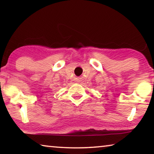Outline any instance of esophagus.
<instances>
[{
    "label": "esophagus",
    "mask_w": 154,
    "mask_h": 154,
    "mask_svg": "<svg viewBox=\"0 0 154 154\" xmlns=\"http://www.w3.org/2000/svg\"><path fill=\"white\" fill-rule=\"evenodd\" d=\"M76 82H79V79H78V80H76Z\"/></svg>",
    "instance_id": "obj_1"
}]
</instances>
